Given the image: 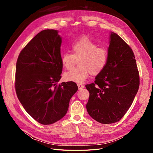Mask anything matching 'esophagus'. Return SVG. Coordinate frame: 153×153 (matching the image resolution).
I'll use <instances>...</instances> for the list:
<instances>
[{
	"label": "esophagus",
	"mask_w": 153,
	"mask_h": 153,
	"mask_svg": "<svg viewBox=\"0 0 153 153\" xmlns=\"http://www.w3.org/2000/svg\"><path fill=\"white\" fill-rule=\"evenodd\" d=\"M77 85H78V89H84V85L81 84H78Z\"/></svg>",
	"instance_id": "obj_1"
}]
</instances>
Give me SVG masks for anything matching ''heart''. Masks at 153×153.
<instances>
[{
    "instance_id": "obj_1",
    "label": "heart",
    "mask_w": 153,
    "mask_h": 153,
    "mask_svg": "<svg viewBox=\"0 0 153 153\" xmlns=\"http://www.w3.org/2000/svg\"><path fill=\"white\" fill-rule=\"evenodd\" d=\"M71 53H65L61 55L62 66L66 69H71L78 59V68H73L64 73L66 81H72L80 84L90 75H98L103 71L108 59V50L104 47H99L95 41L87 36L73 43Z\"/></svg>"
}]
</instances>
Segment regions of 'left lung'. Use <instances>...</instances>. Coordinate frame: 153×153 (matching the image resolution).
I'll return each instance as SVG.
<instances>
[{
  "label": "left lung",
  "mask_w": 153,
  "mask_h": 153,
  "mask_svg": "<svg viewBox=\"0 0 153 153\" xmlns=\"http://www.w3.org/2000/svg\"><path fill=\"white\" fill-rule=\"evenodd\" d=\"M108 59L94 83L85 85L89 92L86 105L90 116L101 124L119 121L131 105L140 84L135 55L117 34L110 35Z\"/></svg>",
  "instance_id": "left-lung-1"
}]
</instances>
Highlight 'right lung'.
<instances>
[{"label":"right lung","instance_id":"obj_1","mask_svg":"<svg viewBox=\"0 0 153 153\" xmlns=\"http://www.w3.org/2000/svg\"><path fill=\"white\" fill-rule=\"evenodd\" d=\"M62 39L57 30L47 29L35 36L17 59L15 87L18 100L30 116L44 125L53 124L67 113L76 83L62 82Z\"/></svg>","mask_w":153,"mask_h":153}]
</instances>
